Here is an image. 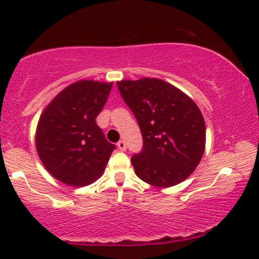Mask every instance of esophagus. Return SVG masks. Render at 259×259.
I'll use <instances>...</instances> for the list:
<instances>
[{
    "label": "esophagus",
    "mask_w": 259,
    "mask_h": 259,
    "mask_svg": "<svg viewBox=\"0 0 259 259\" xmlns=\"http://www.w3.org/2000/svg\"><path fill=\"white\" fill-rule=\"evenodd\" d=\"M118 147L120 151H126V143L123 140H120L118 143Z\"/></svg>",
    "instance_id": "obj_1"
}]
</instances>
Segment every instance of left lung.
<instances>
[{"mask_svg": "<svg viewBox=\"0 0 259 259\" xmlns=\"http://www.w3.org/2000/svg\"><path fill=\"white\" fill-rule=\"evenodd\" d=\"M116 86L143 134V150L131 159L136 175L157 187L182 183L205 150L206 128L198 106L171 83L153 77L122 80Z\"/></svg>", "mask_w": 259, "mask_h": 259, "instance_id": "left-lung-1", "label": "left lung"}]
</instances>
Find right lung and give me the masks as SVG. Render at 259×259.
Instances as JSON below:
<instances>
[{
	"label": "right lung",
	"instance_id": "right-lung-1",
	"mask_svg": "<svg viewBox=\"0 0 259 259\" xmlns=\"http://www.w3.org/2000/svg\"><path fill=\"white\" fill-rule=\"evenodd\" d=\"M112 84L92 80L72 83L53 99L38 120V157L46 169L67 185L86 186L97 180L115 148L95 121Z\"/></svg>",
	"mask_w": 259,
	"mask_h": 259
}]
</instances>
